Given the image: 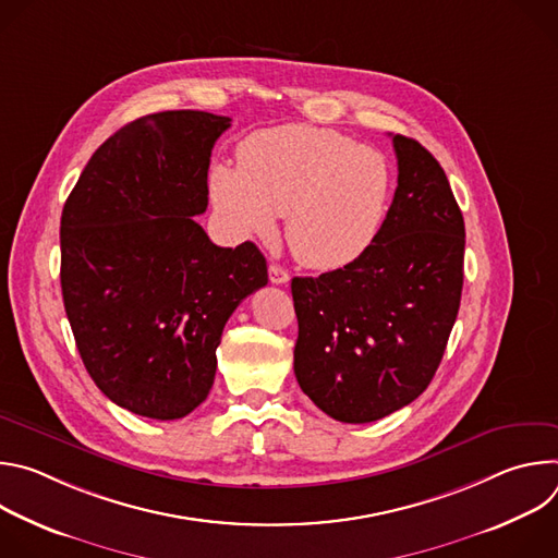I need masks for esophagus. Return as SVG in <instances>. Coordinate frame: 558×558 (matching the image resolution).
<instances>
[{"instance_id": "esophagus-1", "label": "esophagus", "mask_w": 558, "mask_h": 558, "mask_svg": "<svg viewBox=\"0 0 558 558\" xmlns=\"http://www.w3.org/2000/svg\"><path fill=\"white\" fill-rule=\"evenodd\" d=\"M269 280L274 284H287L289 282V271L282 269L280 265H269Z\"/></svg>"}]
</instances>
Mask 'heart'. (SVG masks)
Returning <instances> with one entry per match:
<instances>
[{
  "instance_id": "1",
  "label": "heart",
  "mask_w": 558,
  "mask_h": 558,
  "mask_svg": "<svg viewBox=\"0 0 558 558\" xmlns=\"http://www.w3.org/2000/svg\"><path fill=\"white\" fill-rule=\"evenodd\" d=\"M209 198L231 231L269 238L284 214L295 260L333 271L357 260L375 241L395 196L386 154L304 123L260 130L238 145V168L209 170Z\"/></svg>"
}]
</instances>
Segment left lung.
<instances>
[{"mask_svg":"<svg viewBox=\"0 0 558 558\" xmlns=\"http://www.w3.org/2000/svg\"><path fill=\"white\" fill-rule=\"evenodd\" d=\"M397 190L377 241L351 265L293 278V371L344 424L381 420L428 388L457 320L465 229L437 158L392 134Z\"/></svg>","mask_w":558,"mask_h":558,"instance_id":"obj_1","label":"left lung"}]
</instances>
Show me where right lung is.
<instances>
[{"label": "right lung", "instance_id": "1", "mask_svg": "<svg viewBox=\"0 0 558 558\" xmlns=\"http://www.w3.org/2000/svg\"><path fill=\"white\" fill-rule=\"evenodd\" d=\"M229 117L168 110L114 132L61 214V293L78 355L117 407L181 420L211 390L229 315L267 284L254 243L218 247L194 220Z\"/></svg>", "mask_w": 558, "mask_h": 558}]
</instances>
